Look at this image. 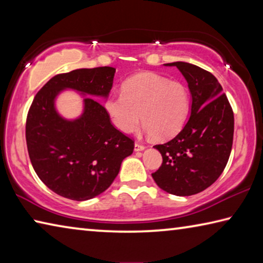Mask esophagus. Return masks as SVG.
I'll return each mask as SVG.
<instances>
[{
  "instance_id": "esophagus-1",
  "label": "esophagus",
  "mask_w": 263,
  "mask_h": 263,
  "mask_svg": "<svg viewBox=\"0 0 263 263\" xmlns=\"http://www.w3.org/2000/svg\"><path fill=\"white\" fill-rule=\"evenodd\" d=\"M142 149H145V146L144 145H141V144H139V142H136L135 144V151H142Z\"/></svg>"
}]
</instances>
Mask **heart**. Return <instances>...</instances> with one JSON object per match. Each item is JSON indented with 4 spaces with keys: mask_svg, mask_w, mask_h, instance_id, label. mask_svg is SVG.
Wrapping results in <instances>:
<instances>
[{
    "mask_svg": "<svg viewBox=\"0 0 263 263\" xmlns=\"http://www.w3.org/2000/svg\"><path fill=\"white\" fill-rule=\"evenodd\" d=\"M188 89L155 73H140L127 79L121 94L110 95L104 110L112 125L122 133H135L141 122L154 139L176 136L188 118Z\"/></svg>",
    "mask_w": 263,
    "mask_h": 263,
    "instance_id": "1",
    "label": "heart"
}]
</instances>
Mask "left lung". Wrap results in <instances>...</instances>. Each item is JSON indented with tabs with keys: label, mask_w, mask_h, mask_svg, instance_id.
<instances>
[{
	"label": "left lung",
	"mask_w": 263,
	"mask_h": 263,
	"mask_svg": "<svg viewBox=\"0 0 263 263\" xmlns=\"http://www.w3.org/2000/svg\"><path fill=\"white\" fill-rule=\"evenodd\" d=\"M166 66H176L185 78L193 103L179 135L154 146L162 163L152 177L169 194L190 196L215 183L226 167L233 144V110L210 72L183 61Z\"/></svg>",
	"instance_id": "1"
}]
</instances>
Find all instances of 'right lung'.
I'll return each mask as SVG.
<instances>
[{
    "mask_svg": "<svg viewBox=\"0 0 263 263\" xmlns=\"http://www.w3.org/2000/svg\"><path fill=\"white\" fill-rule=\"evenodd\" d=\"M116 69H75L53 77L34 96L26 118L25 137L34 172L55 194L73 201L94 198L109 188L131 155L135 140L118 131L96 97H106ZM85 97L82 117L67 121L54 100L64 88Z\"/></svg>",
    "mask_w": 263,
    "mask_h": 263,
    "instance_id": "obj_1",
    "label": "right lung"
}]
</instances>
